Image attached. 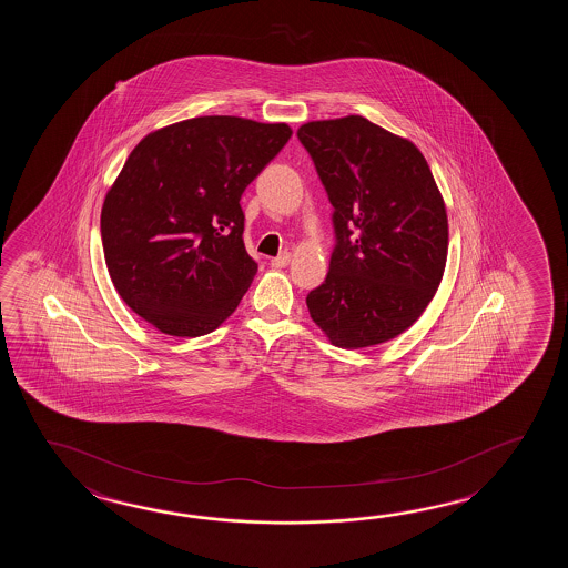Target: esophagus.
Returning a JSON list of instances; mask_svg holds the SVG:
<instances>
[{"instance_id": "34e87169", "label": "esophagus", "mask_w": 568, "mask_h": 568, "mask_svg": "<svg viewBox=\"0 0 568 568\" xmlns=\"http://www.w3.org/2000/svg\"><path fill=\"white\" fill-rule=\"evenodd\" d=\"M290 260H292V254L284 252V254L272 257V260H270V264H272V267H286L290 264Z\"/></svg>"}]
</instances>
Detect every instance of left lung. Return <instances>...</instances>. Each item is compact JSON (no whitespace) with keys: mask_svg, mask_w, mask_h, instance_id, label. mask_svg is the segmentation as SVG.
<instances>
[{"mask_svg":"<svg viewBox=\"0 0 568 568\" xmlns=\"http://www.w3.org/2000/svg\"><path fill=\"white\" fill-rule=\"evenodd\" d=\"M298 140L325 184L337 245L308 313L343 349L410 328L445 274L448 219L423 152L362 115L308 121Z\"/></svg>","mask_w":568,"mask_h":568,"instance_id":"1","label":"left lung"}]
</instances>
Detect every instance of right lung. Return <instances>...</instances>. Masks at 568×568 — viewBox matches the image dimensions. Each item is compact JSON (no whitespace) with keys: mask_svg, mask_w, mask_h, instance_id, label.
I'll list each match as a JSON object with an SVG mask.
<instances>
[{"mask_svg":"<svg viewBox=\"0 0 568 568\" xmlns=\"http://www.w3.org/2000/svg\"><path fill=\"white\" fill-rule=\"evenodd\" d=\"M290 135L286 123L205 115L133 148L101 209L109 276L133 313L172 337L230 318L257 272L240 199Z\"/></svg>","mask_w":568,"mask_h":568,"instance_id":"right-lung-1","label":"right lung"}]
</instances>
